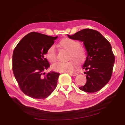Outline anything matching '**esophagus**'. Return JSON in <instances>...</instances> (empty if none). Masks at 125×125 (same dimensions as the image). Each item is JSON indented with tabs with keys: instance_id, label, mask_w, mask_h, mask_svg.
<instances>
[{
	"instance_id": "esophagus-1",
	"label": "esophagus",
	"mask_w": 125,
	"mask_h": 125,
	"mask_svg": "<svg viewBox=\"0 0 125 125\" xmlns=\"http://www.w3.org/2000/svg\"><path fill=\"white\" fill-rule=\"evenodd\" d=\"M69 74H70V75L72 76V77H75V76L78 75V74L76 73H69Z\"/></svg>"
}]
</instances>
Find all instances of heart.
<instances>
[{"instance_id": "b5f03b06", "label": "heart", "mask_w": 125, "mask_h": 125, "mask_svg": "<svg viewBox=\"0 0 125 125\" xmlns=\"http://www.w3.org/2000/svg\"><path fill=\"white\" fill-rule=\"evenodd\" d=\"M59 45L63 49L69 51L68 60H74L78 64H82L86 58V51L83 46L79 45V42L70 38H64L61 40ZM46 58L49 62L53 63L56 61V50L54 45L47 48L45 54ZM52 69L60 72H72L75 70L76 64L73 61L65 63L58 62L52 66Z\"/></svg>"}]
</instances>
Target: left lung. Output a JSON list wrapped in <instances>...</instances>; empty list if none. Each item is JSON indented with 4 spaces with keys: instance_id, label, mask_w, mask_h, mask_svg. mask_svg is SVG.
I'll use <instances>...</instances> for the list:
<instances>
[{
    "instance_id": "left-lung-1",
    "label": "left lung",
    "mask_w": 125,
    "mask_h": 125,
    "mask_svg": "<svg viewBox=\"0 0 125 125\" xmlns=\"http://www.w3.org/2000/svg\"><path fill=\"white\" fill-rule=\"evenodd\" d=\"M68 36L83 41L88 52L83 65L86 83L79 87L80 90L88 93L100 90L109 82L113 73L115 56L111 44L98 31L91 29H84Z\"/></svg>"
}]
</instances>
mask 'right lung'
Listing matches in <instances>:
<instances>
[{"mask_svg": "<svg viewBox=\"0 0 125 125\" xmlns=\"http://www.w3.org/2000/svg\"><path fill=\"white\" fill-rule=\"evenodd\" d=\"M58 36L32 32L22 38L14 48L12 71L21 90L26 95L45 99L56 88L60 74L43 71L50 67L44 55Z\"/></svg>", "mask_w": 125, "mask_h": 125, "instance_id": "right-lung-1", "label": "right lung"}]
</instances>
